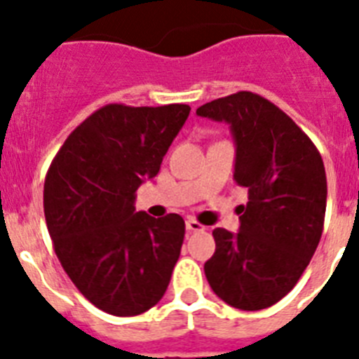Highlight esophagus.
<instances>
[{
  "instance_id": "esophagus-1",
  "label": "esophagus",
  "mask_w": 359,
  "mask_h": 359,
  "mask_svg": "<svg viewBox=\"0 0 359 359\" xmlns=\"http://www.w3.org/2000/svg\"><path fill=\"white\" fill-rule=\"evenodd\" d=\"M185 227H187V231H189V233H198V231L205 229V226H201L200 222L192 220V218H187Z\"/></svg>"
}]
</instances>
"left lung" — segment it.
<instances>
[{
    "instance_id": "1",
    "label": "left lung",
    "mask_w": 359,
    "mask_h": 359,
    "mask_svg": "<svg viewBox=\"0 0 359 359\" xmlns=\"http://www.w3.org/2000/svg\"><path fill=\"white\" fill-rule=\"evenodd\" d=\"M196 114L231 126L233 180L250 194L238 233L212 231L216 251L205 277L231 306L262 310L297 284L318 250L327 209L321 154L283 109L251 91L211 100Z\"/></svg>"
}]
</instances>
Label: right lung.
Here are the masks:
<instances>
[{
    "label": "right lung",
    "mask_w": 359,
    "mask_h": 359,
    "mask_svg": "<svg viewBox=\"0 0 359 359\" xmlns=\"http://www.w3.org/2000/svg\"><path fill=\"white\" fill-rule=\"evenodd\" d=\"M187 104H106L62 144L43 183L53 248L79 292L130 318L161 301L180 259L185 222L135 212V191L159 172Z\"/></svg>",
    "instance_id": "add662e5"
}]
</instances>
